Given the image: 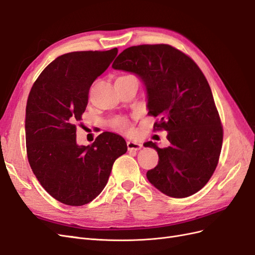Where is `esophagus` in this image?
I'll use <instances>...</instances> for the list:
<instances>
[{
    "mask_svg": "<svg viewBox=\"0 0 255 255\" xmlns=\"http://www.w3.org/2000/svg\"><path fill=\"white\" fill-rule=\"evenodd\" d=\"M127 144H128V151H138V150H140L142 148V144L140 142H138V141L129 140V141L127 142Z\"/></svg>",
    "mask_w": 255,
    "mask_h": 255,
    "instance_id": "obj_1",
    "label": "esophagus"
}]
</instances>
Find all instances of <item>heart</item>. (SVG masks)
Listing matches in <instances>:
<instances>
[{
	"label": "heart",
	"instance_id": "obj_1",
	"mask_svg": "<svg viewBox=\"0 0 255 255\" xmlns=\"http://www.w3.org/2000/svg\"><path fill=\"white\" fill-rule=\"evenodd\" d=\"M122 78H135V76H133V75H123V76H120V78H118V79H122ZM110 126L114 129L120 130V132H128V130L129 129L128 120L127 118H123V117L114 118L113 120H111Z\"/></svg>",
	"mask_w": 255,
	"mask_h": 255
}]
</instances>
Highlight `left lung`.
<instances>
[{"label":"left lung","mask_w":255,"mask_h":255,"mask_svg":"<svg viewBox=\"0 0 255 255\" xmlns=\"http://www.w3.org/2000/svg\"><path fill=\"white\" fill-rule=\"evenodd\" d=\"M113 68L135 73L142 80L148 115L157 117L154 130H167L169 146L160 149L158 164L146 172L163 194L186 198L210 181L221 152L223 128L210 85L201 69L186 54L169 44L129 47Z\"/></svg>","instance_id":"obj_1"}]
</instances>
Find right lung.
Listing matches in <instances>:
<instances>
[{
	"label": "right lung",
	"instance_id": "1",
	"mask_svg": "<svg viewBox=\"0 0 255 255\" xmlns=\"http://www.w3.org/2000/svg\"><path fill=\"white\" fill-rule=\"evenodd\" d=\"M117 53L115 48L64 54L45 67L29 91L28 163L41 186L64 204L81 206L98 197L115 160L128 150L126 140L111 132L87 146L76 143V123L86 110L90 86Z\"/></svg>",
	"mask_w": 255,
	"mask_h": 255
}]
</instances>
